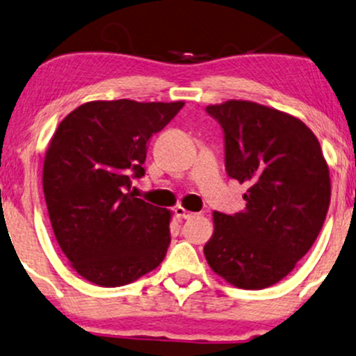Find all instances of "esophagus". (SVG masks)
Listing matches in <instances>:
<instances>
[{
    "mask_svg": "<svg viewBox=\"0 0 356 356\" xmlns=\"http://www.w3.org/2000/svg\"><path fill=\"white\" fill-rule=\"evenodd\" d=\"M174 211H175V215H177V217L181 220H187V218L195 217V213H193V211H188V210L184 209V207H175Z\"/></svg>",
    "mask_w": 356,
    "mask_h": 356,
    "instance_id": "obj_1",
    "label": "esophagus"
}]
</instances>
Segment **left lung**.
Wrapping results in <instances>:
<instances>
[{
  "label": "left lung",
  "mask_w": 356,
  "mask_h": 356,
  "mask_svg": "<svg viewBox=\"0 0 356 356\" xmlns=\"http://www.w3.org/2000/svg\"><path fill=\"white\" fill-rule=\"evenodd\" d=\"M205 111L223 129L228 177L250 186L246 209L213 211L207 263L241 289L286 277L325 222L330 177L314 133L294 116L253 102L230 100Z\"/></svg>",
  "instance_id": "8db88e82"
}]
</instances>
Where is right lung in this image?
Segmentation results:
<instances>
[{"label":"right lung","instance_id":"1","mask_svg":"<svg viewBox=\"0 0 356 356\" xmlns=\"http://www.w3.org/2000/svg\"><path fill=\"white\" fill-rule=\"evenodd\" d=\"M184 102H88L58 124L42 187L54 235L80 276L103 287L136 281L161 264L170 211L136 199L147 143Z\"/></svg>","mask_w":356,"mask_h":356}]
</instances>
